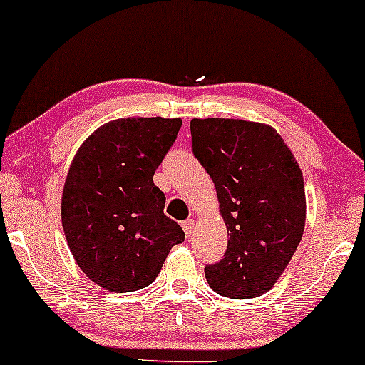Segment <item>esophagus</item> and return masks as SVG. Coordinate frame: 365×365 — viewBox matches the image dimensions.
Wrapping results in <instances>:
<instances>
[{
    "label": "esophagus",
    "instance_id": "esophagus-1",
    "mask_svg": "<svg viewBox=\"0 0 365 365\" xmlns=\"http://www.w3.org/2000/svg\"><path fill=\"white\" fill-rule=\"evenodd\" d=\"M182 229H184V235L190 237L191 235H193V231H195V220H193V219L184 220V222H182Z\"/></svg>",
    "mask_w": 365,
    "mask_h": 365
}]
</instances>
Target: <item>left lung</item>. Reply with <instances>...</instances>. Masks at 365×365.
Listing matches in <instances>:
<instances>
[{"label": "left lung", "instance_id": "left-lung-1", "mask_svg": "<svg viewBox=\"0 0 365 365\" xmlns=\"http://www.w3.org/2000/svg\"><path fill=\"white\" fill-rule=\"evenodd\" d=\"M191 148L210 174L227 227V250L205 265L215 293H267L305 227V190L293 153L272 128L237 118H193Z\"/></svg>", "mask_w": 365, "mask_h": 365}]
</instances>
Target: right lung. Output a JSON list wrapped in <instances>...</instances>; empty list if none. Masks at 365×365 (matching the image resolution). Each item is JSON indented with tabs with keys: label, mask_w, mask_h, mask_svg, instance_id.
Here are the masks:
<instances>
[{
	"label": "right lung",
	"mask_w": 365,
	"mask_h": 365,
	"mask_svg": "<svg viewBox=\"0 0 365 365\" xmlns=\"http://www.w3.org/2000/svg\"><path fill=\"white\" fill-rule=\"evenodd\" d=\"M181 125V118H118L94 130L73 158L61 224L77 265L108 292L151 284L170 248L184 241L153 182Z\"/></svg>",
	"instance_id": "add662e5"
}]
</instances>
